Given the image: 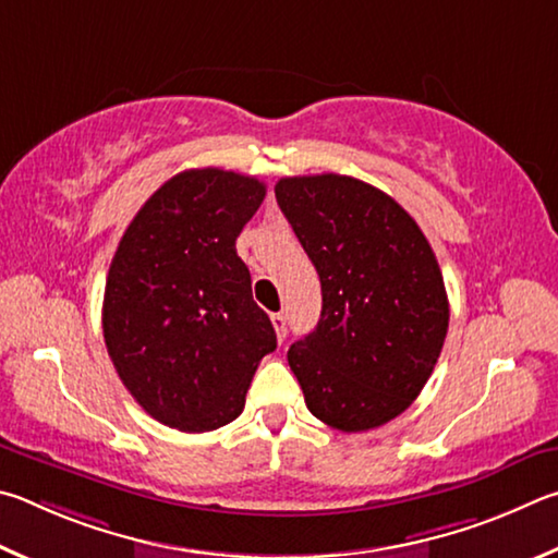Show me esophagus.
Masks as SVG:
<instances>
[{
  "label": "esophagus",
  "instance_id": "1",
  "mask_svg": "<svg viewBox=\"0 0 558 558\" xmlns=\"http://www.w3.org/2000/svg\"><path fill=\"white\" fill-rule=\"evenodd\" d=\"M271 326L277 330L279 343L287 338V316L284 314H271Z\"/></svg>",
  "mask_w": 558,
  "mask_h": 558
}]
</instances>
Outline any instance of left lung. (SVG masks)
Listing matches in <instances>:
<instances>
[{
    "label": "left lung",
    "instance_id": "obj_1",
    "mask_svg": "<svg viewBox=\"0 0 558 558\" xmlns=\"http://www.w3.org/2000/svg\"><path fill=\"white\" fill-rule=\"evenodd\" d=\"M274 193L324 294L314 333L287 355L308 412L345 434L392 422L432 377L448 330L432 244L392 195L353 175H289Z\"/></svg>",
    "mask_w": 558,
    "mask_h": 558
}]
</instances>
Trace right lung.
<instances>
[{
    "instance_id": "add662e5",
    "label": "right lung",
    "mask_w": 558,
    "mask_h": 558,
    "mask_svg": "<svg viewBox=\"0 0 558 558\" xmlns=\"http://www.w3.org/2000/svg\"><path fill=\"white\" fill-rule=\"evenodd\" d=\"M267 185L222 169H189L134 215L102 301L107 353L146 414L189 434L238 418L259 360L277 348L252 299L234 240Z\"/></svg>"
}]
</instances>
